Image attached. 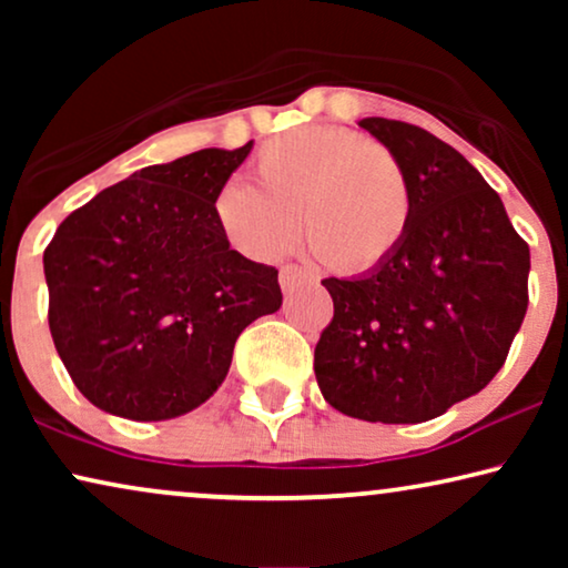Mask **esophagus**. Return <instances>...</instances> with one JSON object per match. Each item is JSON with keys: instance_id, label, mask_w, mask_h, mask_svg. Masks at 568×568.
<instances>
[{"instance_id": "esophagus-1", "label": "esophagus", "mask_w": 568, "mask_h": 568, "mask_svg": "<svg viewBox=\"0 0 568 568\" xmlns=\"http://www.w3.org/2000/svg\"><path fill=\"white\" fill-rule=\"evenodd\" d=\"M302 282H313V274L307 268L294 266V263H286V266L278 268V284H282L284 292H292Z\"/></svg>"}]
</instances>
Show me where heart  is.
Returning <instances> with one entry per match:
<instances>
[{"mask_svg": "<svg viewBox=\"0 0 568 568\" xmlns=\"http://www.w3.org/2000/svg\"><path fill=\"white\" fill-rule=\"evenodd\" d=\"M257 185L230 181L214 199L216 224L240 253L274 261L297 240L328 271L383 268L406 245L416 189L390 146L341 126H302L263 146Z\"/></svg>", "mask_w": 568, "mask_h": 568, "instance_id": "b5f03b06", "label": "heart"}]
</instances>
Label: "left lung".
<instances>
[{"mask_svg":"<svg viewBox=\"0 0 568 568\" xmlns=\"http://www.w3.org/2000/svg\"><path fill=\"white\" fill-rule=\"evenodd\" d=\"M416 189L400 253L356 278H323L333 321L315 346L323 398L362 422L418 424L491 383L527 313L530 247L460 152L406 121L362 119Z\"/></svg>","mask_w":568,"mask_h":568,"instance_id":"obj_1","label":"left lung"}]
</instances>
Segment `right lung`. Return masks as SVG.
Instances as JSON below:
<instances>
[{
	"label": "right lung",
	"mask_w": 568,
	"mask_h": 568,
	"mask_svg": "<svg viewBox=\"0 0 568 568\" xmlns=\"http://www.w3.org/2000/svg\"><path fill=\"white\" fill-rule=\"evenodd\" d=\"M251 146L136 170L45 245L53 346L92 406L134 422L189 414L227 377L240 333L282 307L278 271L232 251L214 214Z\"/></svg>",
	"instance_id": "obj_1"
}]
</instances>
